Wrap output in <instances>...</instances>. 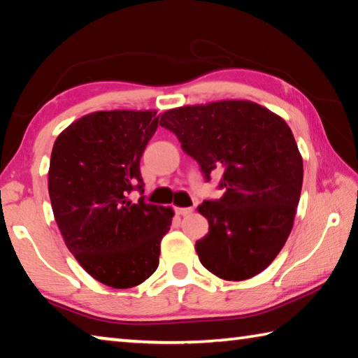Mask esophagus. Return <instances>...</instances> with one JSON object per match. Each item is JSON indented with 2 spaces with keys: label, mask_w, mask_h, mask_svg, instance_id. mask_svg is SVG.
<instances>
[{
  "label": "esophagus",
  "mask_w": 358,
  "mask_h": 358,
  "mask_svg": "<svg viewBox=\"0 0 358 358\" xmlns=\"http://www.w3.org/2000/svg\"><path fill=\"white\" fill-rule=\"evenodd\" d=\"M175 211H177V213H178V215H181V216H187V215H191V213H192L194 208H192V207H186V208L177 207V208H175Z\"/></svg>",
  "instance_id": "34e87169"
}]
</instances>
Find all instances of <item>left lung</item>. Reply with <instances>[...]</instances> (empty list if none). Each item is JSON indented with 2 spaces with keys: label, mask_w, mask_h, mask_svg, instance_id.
<instances>
[{
  "label": "left lung",
  "mask_w": 358,
  "mask_h": 358,
  "mask_svg": "<svg viewBox=\"0 0 358 358\" xmlns=\"http://www.w3.org/2000/svg\"><path fill=\"white\" fill-rule=\"evenodd\" d=\"M159 124L178 137L205 180L222 172V197L199 207L210 224L196 241L202 265L227 281L256 276L273 262L294 226L303 161L292 131L250 101L172 108Z\"/></svg>",
  "instance_id": "8db88e82"
}]
</instances>
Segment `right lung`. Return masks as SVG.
I'll use <instances>...</instances> for the list:
<instances>
[{"label":"right lung","mask_w":358,"mask_h":358,"mask_svg":"<svg viewBox=\"0 0 358 358\" xmlns=\"http://www.w3.org/2000/svg\"><path fill=\"white\" fill-rule=\"evenodd\" d=\"M156 112L85 115L57 137L48 194L68 250L94 280L138 286L159 265L161 240L173 211L129 201L143 192L141 157L157 129Z\"/></svg>","instance_id":"add662e5"}]
</instances>
